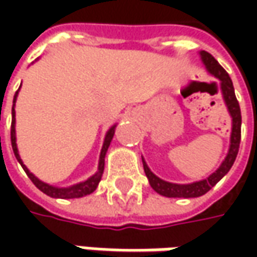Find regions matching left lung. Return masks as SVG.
Masks as SVG:
<instances>
[{
    "instance_id": "obj_1",
    "label": "left lung",
    "mask_w": 257,
    "mask_h": 257,
    "mask_svg": "<svg viewBox=\"0 0 257 257\" xmlns=\"http://www.w3.org/2000/svg\"><path fill=\"white\" fill-rule=\"evenodd\" d=\"M20 88H21V84H20ZM20 88L17 90V93L14 95V100H13V121H11V146H13V152H14L15 157L18 160V163L21 164V167L24 169V172L27 173V176L30 177V180L34 183L35 187L40 189L41 192L45 193L47 196L50 197H54V199H75V197H83V196H87V194H91V193L97 189L98 183L101 180V176H103L104 172V157H105V153L108 150V146L111 143L114 136V130H115V125H111L108 128V132L104 137V143L103 147H101V153H100V162H98V172L95 173L94 176H91L90 179H87L85 182L77 183V184H73V186H68V187H57V186H51L48 183L41 182L38 177H35L33 173L30 172L27 169V166L23 163L21 157H20V153H18V147H17V136H15V103H17V97H18V91Z\"/></svg>"
}]
</instances>
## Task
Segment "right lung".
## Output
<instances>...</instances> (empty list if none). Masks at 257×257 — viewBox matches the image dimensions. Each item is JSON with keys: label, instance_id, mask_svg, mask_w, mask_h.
<instances>
[{"label": "right lung", "instance_id": "add662e5", "mask_svg": "<svg viewBox=\"0 0 257 257\" xmlns=\"http://www.w3.org/2000/svg\"><path fill=\"white\" fill-rule=\"evenodd\" d=\"M204 65H206L207 71L220 81V90H222L224 103H226L227 108H229V113L232 115L230 147H229V152H227L226 159L223 160V163L220 164V167L216 172L212 173L207 179L200 180V182L192 183V184H173V183L163 182L162 179H159L157 176H154L153 173L150 172L149 166H147V163L144 162L143 159L144 173L149 177L152 187L156 192L160 193L162 196H166V197H197V196H202L206 192H209L210 187H213L226 173L230 170V167H232L234 160H236L237 152H239L242 115H240V107H239V103H237V98L234 95L232 80H230L229 74L226 73V70L213 57H210L209 61H204Z\"/></svg>", "mask_w": 257, "mask_h": 257}]
</instances>
